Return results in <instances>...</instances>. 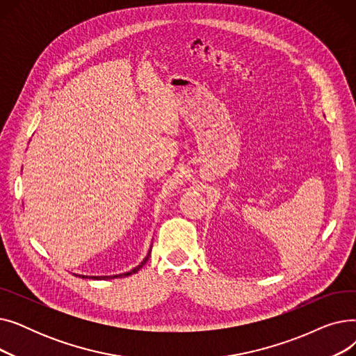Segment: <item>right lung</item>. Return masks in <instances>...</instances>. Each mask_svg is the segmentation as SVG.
Masks as SVG:
<instances>
[{
	"instance_id": "1",
	"label": "right lung",
	"mask_w": 356,
	"mask_h": 356,
	"mask_svg": "<svg viewBox=\"0 0 356 356\" xmlns=\"http://www.w3.org/2000/svg\"><path fill=\"white\" fill-rule=\"evenodd\" d=\"M149 252H152V248L148 250V254H147V257L141 261V263L137 266V267H134L133 270L131 271H127V273H122V274H115V275H81V274H73V275H76V277H82V278H92V280H109V278H117V277H127V275H131V274H134V273H137L145 263H147V259H148V257H149Z\"/></svg>"
}]
</instances>
